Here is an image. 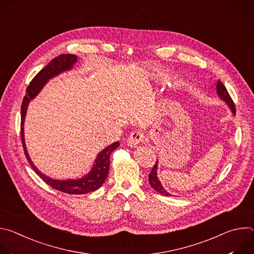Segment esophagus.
Wrapping results in <instances>:
<instances>
[{"mask_svg":"<svg viewBox=\"0 0 254 254\" xmlns=\"http://www.w3.org/2000/svg\"><path fill=\"white\" fill-rule=\"evenodd\" d=\"M146 139H147L146 138V134H144L142 131H140V130H133L128 135L127 143L129 144L130 147H132V146H136V144L144 141Z\"/></svg>","mask_w":254,"mask_h":254,"instance_id":"1","label":"esophagus"}]
</instances>
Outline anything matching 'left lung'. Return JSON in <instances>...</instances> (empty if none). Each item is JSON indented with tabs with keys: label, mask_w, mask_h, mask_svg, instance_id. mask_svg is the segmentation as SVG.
<instances>
[{
	"label": "left lung",
	"mask_w": 254,
	"mask_h": 254,
	"mask_svg": "<svg viewBox=\"0 0 254 254\" xmlns=\"http://www.w3.org/2000/svg\"><path fill=\"white\" fill-rule=\"evenodd\" d=\"M216 87H217V93H218L219 97H220L222 100H224V101L229 105V107L231 108L232 113L235 115V113H236V111H235V104H234V102H233L231 96L229 95V93H228L226 87L224 86V84H223L220 80H218V81H217ZM157 168H158V161L156 162L155 166L153 167V169H152V171H151V173H150V175H149V182H150L151 186H152L158 193H160V194H162V195H164V196H171V194L168 193V192L163 188V186H162L161 183H160V181H159V179H158V177H157Z\"/></svg>",
	"instance_id": "1"
}]
</instances>
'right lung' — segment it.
Wrapping results in <instances>:
<instances>
[{"label":"right lung","mask_w":254,"mask_h":254,"mask_svg":"<svg viewBox=\"0 0 254 254\" xmlns=\"http://www.w3.org/2000/svg\"><path fill=\"white\" fill-rule=\"evenodd\" d=\"M76 61H77V56L73 54H61L53 58L48 63V65H46L42 70H40L37 73V75L31 80L29 86L26 89V95L23 98L22 106H21V140L23 143V149H24L26 159L28 160L34 172L37 174L47 185L63 193L81 195V194H87L97 190L104 183V181L108 175V171H110L111 154L117 148H119L120 146L119 141H116L113 144H111V146L106 147L97 155L95 164L93 165L92 170L89 172V174H87L86 176L78 180L60 181V180H53L46 177L33 165L32 161L29 158L28 152L26 150V144L24 139V121H25L27 107L30 100L33 99L39 93V91L43 88V86L48 81V79L52 78L55 75H58L59 73H61V72L65 70H69Z\"/></svg>","instance_id":"right-lung-1"}]
</instances>
